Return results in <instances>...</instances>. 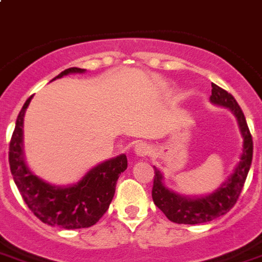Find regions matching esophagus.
<instances>
[{"mask_svg": "<svg viewBox=\"0 0 262 262\" xmlns=\"http://www.w3.org/2000/svg\"><path fill=\"white\" fill-rule=\"evenodd\" d=\"M150 145L146 144V142H138L136 144L135 146V153L140 157H145V156H148L150 153Z\"/></svg>", "mask_w": 262, "mask_h": 262, "instance_id": "esophagus-1", "label": "esophagus"}]
</instances>
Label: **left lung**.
Segmentation results:
<instances>
[{"mask_svg": "<svg viewBox=\"0 0 262 262\" xmlns=\"http://www.w3.org/2000/svg\"><path fill=\"white\" fill-rule=\"evenodd\" d=\"M210 101L213 104L229 107L237 117L239 130L244 137L243 155L239 158L236 170L230 176V179H228V181L224 182L212 194L194 200L182 197L168 190L162 184L161 173L157 168H155V180H153V189H151L153 201L158 209H161L165 216L176 224L194 225V224L209 223L212 220L224 216L225 213L229 212L238 200V195L243 190L250 165H252L253 140H252L245 116L239 105L237 104V101L232 94L228 93L225 89L220 88L216 83H212Z\"/></svg>", "mask_w": 262, "mask_h": 262, "instance_id": "left-lung-1", "label": "left lung"}]
</instances>
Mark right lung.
Returning a JSON list of instances; mask_svg holds the SVG:
<instances>
[{
  "label": "right lung",
  "mask_w": 262,
  "mask_h": 262,
  "mask_svg": "<svg viewBox=\"0 0 262 262\" xmlns=\"http://www.w3.org/2000/svg\"><path fill=\"white\" fill-rule=\"evenodd\" d=\"M82 72L85 70L80 68H69L56 78ZM30 100L32 96L19 112L9 144V165L15 185L28 208L43 224L63 229L89 228L104 216L111 205L118 177L127 168L126 156L121 155L97 165L80 182L68 188H56L46 184L30 172L24 160V114Z\"/></svg>",
  "instance_id": "obj_1"
}]
</instances>
